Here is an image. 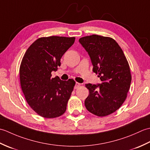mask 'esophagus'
Returning a JSON list of instances; mask_svg holds the SVG:
<instances>
[{"label": "esophagus", "mask_w": 150, "mask_h": 150, "mask_svg": "<svg viewBox=\"0 0 150 150\" xmlns=\"http://www.w3.org/2000/svg\"><path fill=\"white\" fill-rule=\"evenodd\" d=\"M81 85V83H79V82H76L74 88H75V89H77L79 86H80Z\"/></svg>", "instance_id": "obj_1"}]
</instances>
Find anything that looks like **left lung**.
<instances>
[{"label": "left lung", "mask_w": 150, "mask_h": 150, "mask_svg": "<svg viewBox=\"0 0 150 150\" xmlns=\"http://www.w3.org/2000/svg\"><path fill=\"white\" fill-rule=\"evenodd\" d=\"M79 42L90 57L93 71L102 81L85 85L89 90L85 106L95 115L107 116L119 109L127 97L132 81L128 62L112 38L92 35L81 38Z\"/></svg>", "instance_id": "obj_1"}]
</instances>
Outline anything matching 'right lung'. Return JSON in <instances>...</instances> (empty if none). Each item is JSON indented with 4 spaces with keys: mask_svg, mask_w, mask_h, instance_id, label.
Returning a JSON list of instances; mask_svg holds the SVG:
<instances>
[{
    "mask_svg": "<svg viewBox=\"0 0 150 150\" xmlns=\"http://www.w3.org/2000/svg\"><path fill=\"white\" fill-rule=\"evenodd\" d=\"M75 37L51 36L37 39L25 53L21 64V86L29 106L40 116L52 119L64 113L75 86L73 79L52 78L60 59Z\"/></svg>",
    "mask_w": 150,
    "mask_h": 150,
    "instance_id": "1",
    "label": "right lung"
}]
</instances>
